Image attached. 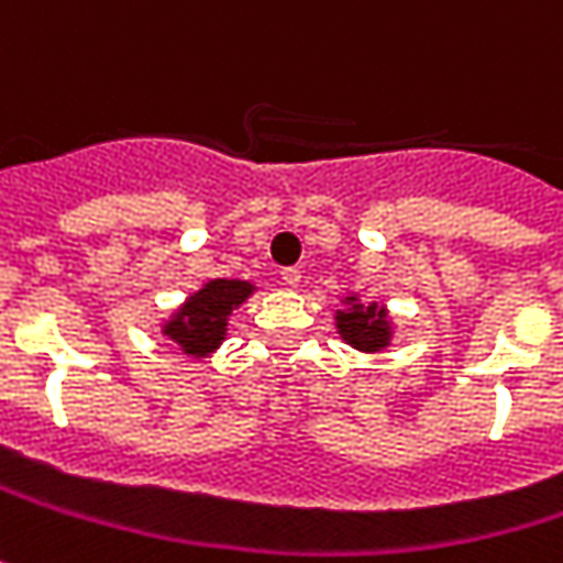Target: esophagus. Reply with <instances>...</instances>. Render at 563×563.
<instances>
[{
    "mask_svg": "<svg viewBox=\"0 0 563 563\" xmlns=\"http://www.w3.org/2000/svg\"><path fill=\"white\" fill-rule=\"evenodd\" d=\"M280 280H283V286L296 289V286H299V283H301V271H299V267H283Z\"/></svg>",
    "mask_w": 563,
    "mask_h": 563,
    "instance_id": "obj_1",
    "label": "esophagus"
}]
</instances>
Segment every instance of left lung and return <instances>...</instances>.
Wrapping results in <instances>:
<instances>
[{
	"label": "left lung",
	"instance_id": "left-lung-1",
	"mask_svg": "<svg viewBox=\"0 0 563 563\" xmlns=\"http://www.w3.org/2000/svg\"><path fill=\"white\" fill-rule=\"evenodd\" d=\"M336 330L352 349L358 352H383L393 340V320L386 308L377 301H358V296H349L345 308L336 311Z\"/></svg>",
	"mask_w": 563,
	"mask_h": 563
}]
</instances>
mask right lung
Segmentation results:
<instances>
[{"label": "right lung", "instance_id": "obj_1", "mask_svg": "<svg viewBox=\"0 0 563 563\" xmlns=\"http://www.w3.org/2000/svg\"><path fill=\"white\" fill-rule=\"evenodd\" d=\"M252 292L255 286L249 280H208L165 320L162 333L180 345L184 355L205 358L227 340V318Z\"/></svg>", "mask_w": 563, "mask_h": 563}]
</instances>
